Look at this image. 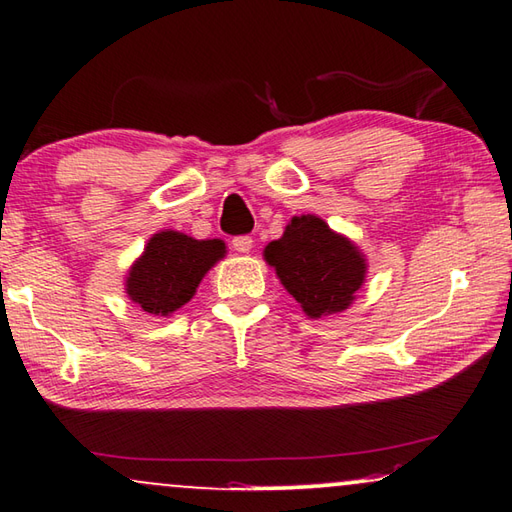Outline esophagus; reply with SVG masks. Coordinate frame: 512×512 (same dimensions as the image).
<instances>
[{"mask_svg":"<svg viewBox=\"0 0 512 512\" xmlns=\"http://www.w3.org/2000/svg\"><path fill=\"white\" fill-rule=\"evenodd\" d=\"M233 248L237 253H250V248H253V237L248 235H239L233 239Z\"/></svg>","mask_w":512,"mask_h":512,"instance_id":"34e87169","label":"esophagus"}]
</instances>
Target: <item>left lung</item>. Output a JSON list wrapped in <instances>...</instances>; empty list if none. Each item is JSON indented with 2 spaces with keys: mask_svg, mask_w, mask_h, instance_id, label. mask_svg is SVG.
I'll return each instance as SVG.
<instances>
[{
  "mask_svg": "<svg viewBox=\"0 0 512 512\" xmlns=\"http://www.w3.org/2000/svg\"><path fill=\"white\" fill-rule=\"evenodd\" d=\"M264 257L313 319L342 313L364 284V257L315 215L290 219L284 237L270 242Z\"/></svg>",
  "mask_w": 512,
  "mask_h": 512,
  "instance_id": "1",
  "label": "left lung"
}]
</instances>
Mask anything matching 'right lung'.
<instances>
[{"label":"right lung","mask_w":512,"mask_h":512,"mask_svg":"<svg viewBox=\"0 0 512 512\" xmlns=\"http://www.w3.org/2000/svg\"><path fill=\"white\" fill-rule=\"evenodd\" d=\"M226 246L222 239H193L175 230H164L150 242L130 268L126 290L133 302L150 315H168L182 308Z\"/></svg>","instance_id":"obj_1"}]
</instances>
